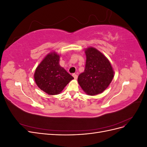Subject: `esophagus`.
<instances>
[{"label": "esophagus", "mask_w": 147, "mask_h": 147, "mask_svg": "<svg viewBox=\"0 0 147 147\" xmlns=\"http://www.w3.org/2000/svg\"><path fill=\"white\" fill-rule=\"evenodd\" d=\"M72 76L74 77V78L76 80V79H77V77H78V76H77V74H72Z\"/></svg>", "instance_id": "obj_1"}]
</instances>
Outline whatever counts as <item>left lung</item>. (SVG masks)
Returning a JSON list of instances; mask_svg holds the SVG:
<instances>
[{
	"label": "left lung",
	"instance_id": "obj_1",
	"mask_svg": "<svg viewBox=\"0 0 147 147\" xmlns=\"http://www.w3.org/2000/svg\"><path fill=\"white\" fill-rule=\"evenodd\" d=\"M86 60L84 72L78 82L86 94L94 96L103 92L112 82L114 72L107 58L96 48L85 50Z\"/></svg>",
	"mask_w": 147,
	"mask_h": 147
}]
</instances>
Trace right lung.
Returning <instances> with one entry per match:
<instances>
[{
	"label": "right lung",
	"instance_id": "1",
	"mask_svg": "<svg viewBox=\"0 0 147 147\" xmlns=\"http://www.w3.org/2000/svg\"><path fill=\"white\" fill-rule=\"evenodd\" d=\"M34 79L38 87L49 95L58 94L74 77L59 65V56L48 54L37 67Z\"/></svg>",
	"mask_w": 147,
	"mask_h": 147
}]
</instances>
